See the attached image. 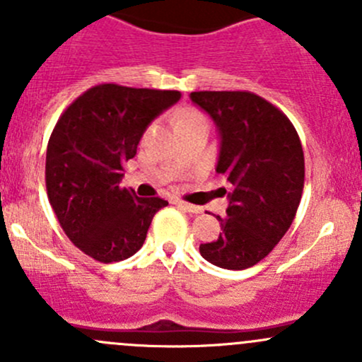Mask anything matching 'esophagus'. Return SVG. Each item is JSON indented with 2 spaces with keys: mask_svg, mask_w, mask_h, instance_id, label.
<instances>
[{
  "mask_svg": "<svg viewBox=\"0 0 362 362\" xmlns=\"http://www.w3.org/2000/svg\"><path fill=\"white\" fill-rule=\"evenodd\" d=\"M177 204L180 208H184L185 211H189V214H202L203 208L202 206H196V204H191V203H185V202H177Z\"/></svg>",
  "mask_w": 362,
  "mask_h": 362,
  "instance_id": "obj_1",
  "label": "esophagus"
}]
</instances>
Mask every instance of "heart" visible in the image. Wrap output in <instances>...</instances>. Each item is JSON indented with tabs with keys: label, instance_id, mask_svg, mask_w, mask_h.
Listing matches in <instances>:
<instances>
[{
	"label": "heart",
	"instance_id": "heart-1",
	"mask_svg": "<svg viewBox=\"0 0 362 362\" xmlns=\"http://www.w3.org/2000/svg\"><path fill=\"white\" fill-rule=\"evenodd\" d=\"M196 122H206V120H204V117L199 112L185 110L180 117H178L177 127H178V129H180V127L189 126V124H196Z\"/></svg>",
	"mask_w": 362,
	"mask_h": 362
}]
</instances>
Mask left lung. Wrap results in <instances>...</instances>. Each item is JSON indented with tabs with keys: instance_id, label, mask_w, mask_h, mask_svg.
I'll return each instance as SVG.
<instances>
[{
	"instance_id": "8db88e82",
	"label": "left lung",
	"mask_w": 362,
	"mask_h": 362,
	"mask_svg": "<svg viewBox=\"0 0 362 362\" xmlns=\"http://www.w3.org/2000/svg\"><path fill=\"white\" fill-rule=\"evenodd\" d=\"M192 103L211 117L221 147L215 171L226 177L222 233L202 243L208 262L245 269L264 259L293 224L305 184V156L293 122L247 90H199Z\"/></svg>"
}]
</instances>
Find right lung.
Instances as JSON below:
<instances>
[{"label":"right lung","instance_id":"add662e5","mask_svg":"<svg viewBox=\"0 0 362 362\" xmlns=\"http://www.w3.org/2000/svg\"><path fill=\"white\" fill-rule=\"evenodd\" d=\"M180 96L101 83L59 117L47 145V194L63 231L83 254L108 264L141 249L156 211L168 202L120 187L122 166L136 156L148 124Z\"/></svg>","mask_w":362,"mask_h":362}]
</instances>
